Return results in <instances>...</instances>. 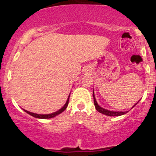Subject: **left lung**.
Instances as JSON below:
<instances>
[{
	"label": "left lung",
	"mask_w": 156,
	"mask_h": 156,
	"mask_svg": "<svg viewBox=\"0 0 156 156\" xmlns=\"http://www.w3.org/2000/svg\"><path fill=\"white\" fill-rule=\"evenodd\" d=\"M93 97H94V103L96 109H97L99 113H101V114H103L104 115H106V116H121V115L126 114L128 112H112V111H109V110L105 109V108H103L97 104V101H96V99L94 97V92H93ZM138 103V101L132 108H133Z\"/></svg>",
	"instance_id": "obj_1"
}]
</instances>
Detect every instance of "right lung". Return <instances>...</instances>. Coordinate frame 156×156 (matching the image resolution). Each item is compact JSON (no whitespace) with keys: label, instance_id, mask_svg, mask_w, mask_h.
<instances>
[{"label":"right lung","instance_id":"right-lung-1","mask_svg":"<svg viewBox=\"0 0 156 156\" xmlns=\"http://www.w3.org/2000/svg\"><path fill=\"white\" fill-rule=\"evenodd\" d=\"M69 97H70V94L69 95V97H68V99L67 100V102H66L65 105L62 108H61L60 109H59L57 112H54L52 113V114H35V113H32V112H30L28 111H26L25 109H23L25 111V112L27 113V114L30 115V116H33V117H35V118H37V119H51V118H53V117L56 116L57 115H58L59 114H61L62 112H63L64 111H65L66 108H67V106H68V104H69Z\"/></svg>","mask_w":156,"mask_h":156}]
</instances>
